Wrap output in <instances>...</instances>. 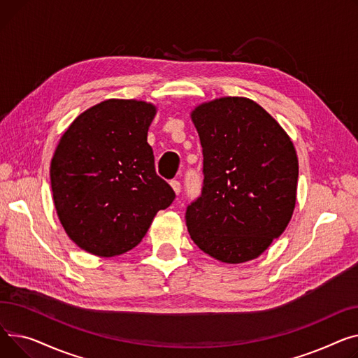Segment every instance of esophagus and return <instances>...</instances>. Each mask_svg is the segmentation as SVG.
Returning a JSON list of instances; mask_svg holds the SVG:
<instances>
[{"mask_svg": "<svg viewBox=\"0 0 358 358\" xmlns=\"http://www.w3.org/2000/svg\"><path fill=\"white\" fill-rule=\"evenodd\" d=\"M171 186H172V189L175 191V194L179 195V192H180V182L176 180V179H173V180L171 182Z\"/></svg>", "mask_w": 358, "mask_h": 358, "instance_id": "obj_1", "label": "esophagus"}]
</instances>
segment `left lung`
<instances>
[{
  "mask_svg": "<svg viewBox=\"0 0 358 358\" xmlns=\"http://www.w3.org/2000/svg\"><path fill=\"white\" fill-rule=\"evenodd\" d=\"M203 155L201 195L186 206L195 244L224 263L259 257L287 227L296 202L293 143L255 101L227 96L192 113Z\"/></svg>",
  "mask_w": 358,
  "mask_h": 358,
  "instance_id": "left-lung-1",
  "label": "left lung"
}]
</instances>
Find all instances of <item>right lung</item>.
Wrapping results in <instances>:
<instances>
[{"mask_svg": "<svg viewBox=\"0 0 358 358\" xmlns=\"http://www.w3.org/2000/svg\"><path fill=\"white\" fill-rule=\"evenodd\" d=\"M155 114L152 103L107 99L82 113L59 141L50 164L55 206L69 238L91 255L136 247L176 196L156 173L147 143Z\"/></svg>", "mask_w": 358, "mask_h": 358, "instance_id": "add662e5", "label": "right lung"}]
</instances>
